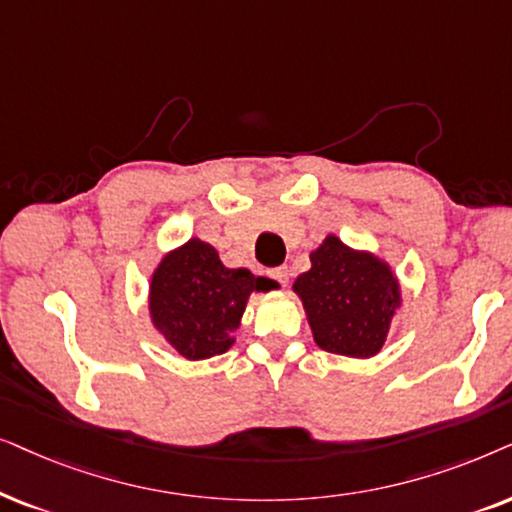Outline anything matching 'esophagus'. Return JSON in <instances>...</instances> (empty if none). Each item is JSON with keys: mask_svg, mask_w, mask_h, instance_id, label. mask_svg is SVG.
I'll list each match as a JSON object with an SVG mask.
<instances>
[{"mask_svg": "<svg viewBox=\"0 0 512 512\" xmlns=\"http://www.w3.org/2000/svg\"><path fill=\"white\" fill-rule=\"evenodd\" d=\"M269 274H271V278H276V281L281 283V285H288V281H290L288 267H276V269H271Z\"/></svg>", "mask_w": 512, "mask_h": 512, "instance_id": "esophagus-1", "label": "esophagus"}]
</instances>
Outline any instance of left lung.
I'll return each instance as SVG.
<instances>
[{"instance_id": "8db88e82", "label": "left lung", "mask_w": 512, "mask_h": 512, "mask_svg": "<svg viewBox=\"0 0 512 512\" xmlns=\"http://www.w3.org/2000/svg\"><path fill=\"white\" fill-rule=\"evenodd\" d=\"M309 260L311 269L297 276L292 290L304 306L313 342L337 356H377L403 306L391 264L335 234H327Z\"/></svg>"}]
</instances>
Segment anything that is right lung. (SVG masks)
<instances>
[{"mask_svg":"<svg viewBox=\"0 0 512 512\" xmlns=\"http://www.w3.org/2000/svg\"><path fill=\"white\" fill-rule=\"evenodd\" d=\"M276 288V281L248 269H227L213 245L192 236L154 267L149 320L182 358L208 360L234 346L252 292Z\"/></svg>","mask_w":512,"mask_h":512,"instance_id":"1","label":"right lung"}]
</instances>
